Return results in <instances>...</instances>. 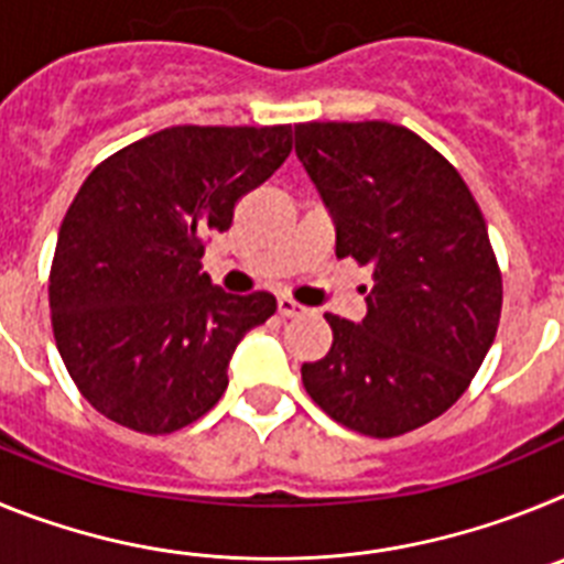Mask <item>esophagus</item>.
<instances>
[{
    "label": "esophagus",
    "instance_id": "34e87169",
    "mask_svg": "<svg viewBox=\"0 0 564 564\" xmlns=\"http://www.w3.org/2000/svg\"><path fill=\"white\" fill-rule=\"evenodd\" d=\"M276 307H279V313H282V316H299V313L305 311V307L299 305V302H293L291 296H279Z\"/></svg>",
    "mask_w": 564,
    "mask_h": 564
}]
</instances>
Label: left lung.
I'll use <instances>...</instances> for the list:
<instances>
[{"label": "left lung", "instance_id": "obj_1", "mask_svg": "<svg viewBox=\"0 0 564 564\" xmlns=\"http://www.w3.org/2000/svg\"><path fill=\"white\" fill-rule=\"evenodd\" d=\"M296 154L336 223V257L372 268L361 325L325 313L333 347L302 383L336 423L398 437L468 390L497 336L502 273L457 169L387 121L299 123Z\"/></svg>", "mask_w": 564, "mask_h": 564}]
</instances>
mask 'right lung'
<instances>
[{"label": "right lung", "instance_id": "obj_1", "mask_svg": "<svg viewBox=\"0 0 564 564\" xmlns=\"http://www.w3.org/2000/svg\"><path fill=\"white\" fill-rule=\"evenodd\" d=\"M288 154V123L169 127L82 183L50 265V318L69 378L104 417L169 435L220 401L239 338L276 299L220 291L200 259Z\"/></svg>", "mask_w": 564, "mask_h": 564}]
</instances>
